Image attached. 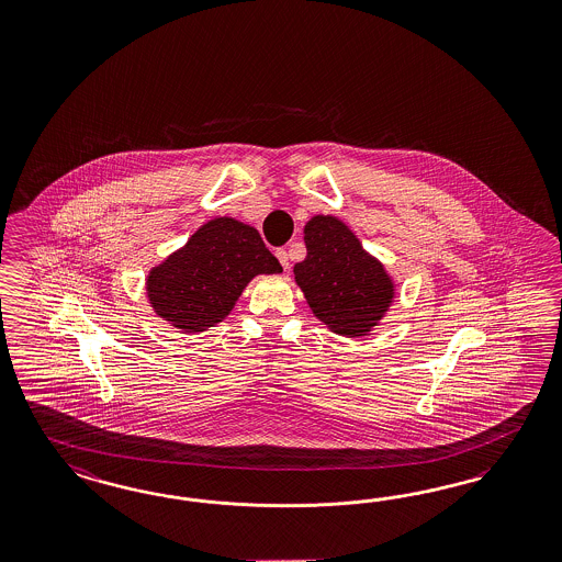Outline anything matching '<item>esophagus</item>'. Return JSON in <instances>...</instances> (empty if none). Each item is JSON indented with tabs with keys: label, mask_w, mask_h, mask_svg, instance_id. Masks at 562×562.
<instances>
[{
	"label": "esophagus",
	"mask_w": 562,
	"mask_h": 562,
	"mask_svg": "<svg viewBox=\"0 0 562 562\" xmlns=\"http://www.w3.org/2000/svg\"><path fill=\"white\" fill-rule=\"evenodd\" d=\"M277 258H279V262H281V265H283V269H285V271H288V269H289L288 250H283V248H281V250H277Z\"/></svg>",
	"instance_id": "1"
}]
</instances>
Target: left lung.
I'll return each mask as SVG.
<instances>
[{
  "instance_id": "1",
  "label": "left lung",
  "mask_w": 562,
  "mask_h": 562,
  "mask_svg": "<svg viewBox=\"0 0 562 562\" xmlns=\"http://www.w3.org/2000/svg\"><path fill=\"white\" fill-rule=\"evenodd\" d=\"M304 234L307 255L293 274L312 312L337 335L363 337L392 304V279L337 217L316 215Z\"/></svg>"
}]
</instances>
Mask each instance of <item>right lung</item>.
Returning <instances> with one entry per match:
<instances>
[{
    "label": "right lung",
    "mask_w": 562,
    "mask_h": 562,
    "mask_svg": "<svg viewBox=\"0 0 562 562\" xmlns=\"http://www.w3.org/2000/svg\"><path fill=\"white\" fill-rule=\"evenodd\" d=\"M281 271L255 227L217 217L149 273L147 297L164 321L203 333L224 321L252 277Z\"/></svg>",
    "instance_id": "obj_1"
}]
</instances>
